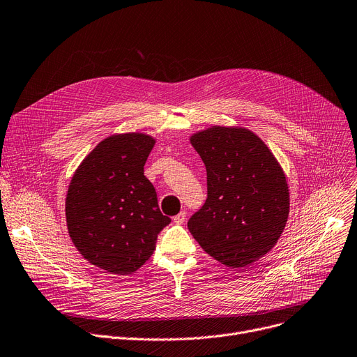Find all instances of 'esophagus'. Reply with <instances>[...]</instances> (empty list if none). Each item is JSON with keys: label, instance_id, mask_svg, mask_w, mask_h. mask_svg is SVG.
I'll use <instances>...</instances> for the list:
<instances>
[{"label": "esophagus", "instance_id": "34e87169", "mask_svg": "<svg viewBox=\"0 0 357 357\" xmlns=\"http://www.w3.org/2000/svg\"><path fill=\"white\" fill-rule=\"evenodd\" d=\"M185 218H186V215H185V212L182 211V212L178 213V215L174 217V222H175V224H183V222H185Z\"/></svg>", "mask_w": 357, "mask_h": 357}]
</instances>
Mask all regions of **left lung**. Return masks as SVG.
<instances>
[{
    "label": "left lung",
    "mask_w": 357,
    "mask_h": 357,
    "mask_svg": "<svg viewBox=\"0 0 357 357\" xmlns=\"http://www.w3.org/2000/svg\"><path fill=\"white\" fill-rule=\"evenodd\" d=\"M206 168L208 198L188 229L218 263L244 268L277 244L290 194L273 152L245 128L212 126L191 136Z\"/></svg>",
    "instance_id": "obj_1"
}]
</instances>
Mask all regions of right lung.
I'll return each mask as SVG.
<instances>
[{
  "instance_id": "obj_1",
  "label": "right lung",
  "mask_w": 357,
  "mask_h": 357,
  "mask_svg": "<svg viewBox=\"0 0 357 357\" xmlns=\"http://www.w3.org/2000/svg\"><path fill=\"white\" fill-rule=\"evenodd\" d=\"M155 139L119 133L103 139L79 165L66 197L71 241L90 264L112 274L144 266L158 234L171 222L144 175Z\"/></svg>"
}]
</instances>
